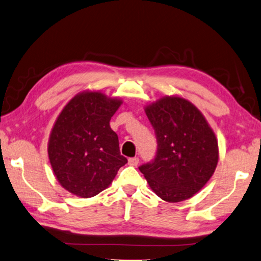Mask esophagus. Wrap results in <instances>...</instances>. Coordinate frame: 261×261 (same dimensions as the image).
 <instances>
[{
  "label": "esophagus",
  "mask_w": 261,
  "mask_h": 261,
  "mask_svg": "<svg viewBox=\"0 0 261 261\" xmlns=\"http://www.w3.org/2000/svg\"><path fill=\"white\" fill-rule=\"evenodd\" d=\"M127 163H129V165H131V167H137L139 163V159L138 158H131L127 160Z\"/></svg>",
  "instance_id": "esophagus-1"
}]
</instances>
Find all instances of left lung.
<instances>
[{
    "instance_id": "left-lung-1",
    "label": "left lung",
    "mask_w": 261,
    "mask_h": 261,
    "mask_svg": "<svg viewBox=\"0 0 261 261\" xmlns=\"http://www.w3.org/2000/svg\"><path fill=\"white\" fill-rule=\"evenodd\" d=\"M158 139L151 163L139 168L156 195L169 203L193 197L212 177L219 160L215 132L201 111L180 96L145 106Z\"/></svg>"
}]
</instances>
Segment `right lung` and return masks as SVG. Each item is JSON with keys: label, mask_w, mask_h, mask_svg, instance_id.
I'll return each mask as SVG.
<instances>
[{"label": "right lung", "mask_w": 261, "mask_h": 261, "mask_svg": "<svg viewBox=\"0 0 261 261\" xmlns=\"http://www.w3.org/2000/svg\"><path fill=\"white\" fill-rule=\"evenodd\" d=\"M117 97L85 90L66 103L52 126L48 155L56 179L73 195L96 196L127 160L110 121L122 105Z\"/></svg>", "instance_id": "right-lung-1"}]
</instances>
